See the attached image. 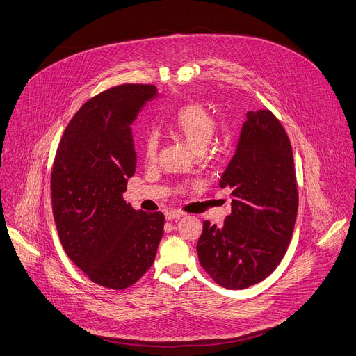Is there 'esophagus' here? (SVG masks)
Here are the masks:
<instances>
[{
    "instance_id": "34e87169",
    "label": "esophagus",
    "mask_w": 356,
    "mask_h": 356,
    "mask_svg": "<svg viewBox=\"0 0 356 356\" xmlns=\"http://www.w3.org/2000/svg\"><path fill=\"white\" fill-rule=\"evenodd\" d=\"M184 216L183 211H179V210H169L166 211V218L168 220H175V218H181Z\"/></svg>"
}]
</instances>
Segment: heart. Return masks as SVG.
<instances>
[{
  "instance_id": "b5f03b06",
  "label": "heart",
  "mask_w": 356,
  "mask_h": 356,
  "mask_svg": "<svg viewBox=\"0 0 356 356\" xmlns=\"http://www.w3.org/2000/svg\"><path fill=\"white\" fill-rule=\"evenodd\" d=\"M172 132L184 139L191 149L203 152L217 131L214 116L199 104H188L181 106L172 118ZM159 152V136L154 132L147 134L143 142V156L146 161L153 163Z\"/></svg>"
}]
</instances>
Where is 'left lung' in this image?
<instances>
[{
	"mask_svg": "<svg viewBox=\"0 0 356 356\" xmlns=\"http://www.w3.org/2000/svg\"><path fill=\"white\" fill-rule=\"evenodd\" d=\"M220 187L230 190L232 214L222 227L203 222L199 261L218 285L244 289L277 268L293 237L298 211L293 147L271 111L247 113Z\"/></svg>",
	"mask_w": 356,
	"mask_h": 356,
	"instance_id": "left-lung-1",
	"label": "left lung"
}]
</instances>
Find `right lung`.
Returning <instances> with one entry per match:
<instances>
[{
  "mask_svg": "<svg viewBox=\"0 0 356 356\" xmlns=\"http://www.w3.org/2000/svg\"><path fill=\"white\" fill-rule=\"evenodd\" d=\"M157 96L154 85L124 83L86 101L56 149L52 211L60 244L85 275L124 289L152 267L165 214L135 210L123 199L136 169L132 123Z\"/></svg>",
  "mask_w": 356,
  "mask_h": 356,
  "instance_id": "obj_1",
  "label": "right lung"
}]
</instances>
